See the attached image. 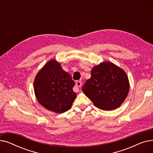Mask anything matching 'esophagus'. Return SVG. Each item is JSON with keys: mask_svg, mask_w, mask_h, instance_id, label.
I'll list each match as a JSON object with an SVG mask.
<instances>
[{"mask_svg": "<svg viewBox=\"0 0 153 153\" xmlns=\"http://www.w3.org/2000/svg\"><path fill=\"white\" fill-rule=\"evenodd\" d=\"M82 85V82L80 81H77L76 82V85L74 87V91L75 92H78L79 91V87H80Z\"/></svg>", "mask_w": 153, "mask_h": 153, "instance_id": "esophagus-1", "label": "esophagus"}]
</instances>
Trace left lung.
Returning a JSON list of instances; mask_svg holds the SVG:
<instances>
[{
    "label": "left lung",
    "mask_w": 153,
    "mask_h": 153,
    "mask_svg": "<svg viewBox=\"0 0 153 153\" xmlns=\"http://www.w3.org/2000/svg\"><path fill=\"white\" fill-rule=\"evenodd\" d=\"M128 77L122 69L110 62L95 66L91 77L82 90L95 106L103 110H112L123 102L129 92Z\"/></svg>",
    "instance_id": "1"
}]
</instances>
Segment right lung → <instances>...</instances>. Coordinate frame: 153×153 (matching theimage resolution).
<instances>
[{"label":"right lung","instance_id":"right-lung-1","mask_svg":"<svg viewBox=\"0 0 153 153\" xmlns=\"http://www.w3.org/2000/svg\"><path fill=\"white\" fill-rule=\"evenodd\" d=\"M74 81L55 60L48 62L34 81V90L39 103L46 109L62 114L69 110L76 97L72 90Z\"/></svg>","mask_w":153,"mask_h":153}]
</instances>
